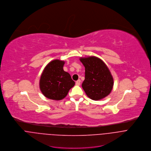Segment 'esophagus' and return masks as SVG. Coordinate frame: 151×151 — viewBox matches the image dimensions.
Wrapping results in <instances>:
<instances>
[{
  "label": "esophagus",
  "mask_w": 151,
  "mask_h": 151,
  "mask_svg": "<svg viewBox=\"0 0 151 151\" xmlns=\"http://www.w3.org/2000/svg\"><path fill=\"white\" fill-rule=\"evenodd\" d=\"M80 83H81V80H78L76 82V84L77 86H80Z\"/></svg>",
  "instance_id": "obj_1"
}]
</instances>
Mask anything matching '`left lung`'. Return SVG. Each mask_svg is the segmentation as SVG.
<instances>
[{"label": "left lung", "mask_w": 151, "mask_h": 151, "mask_svg": "<svg viewBox=\"0 0 151 151\" xmlns=\"http://www.w3.org/2000/svg\"><path fill=\"white\" fill-rule=\"evenodd\" d=\"M79 59L85 67L82 87L86 95L93 101L108 96L114 86V78L106 64L95 56L81 57Z\"/></svg>", "instance_id": "8db88e82"}]
</instances>
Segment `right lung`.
<instances>
[{
  "mask_svg": "<svg viewBox=\"0 0 151 151\" xmlns=\"http://www.w3.org/2000/svg\"><path fill=\"white\" fill-rule=\"evenodd\" d=\"M64 61L54 59L45 67L39 81V87L42 94L54 101L64 99L75 82L70 74L64 71Z\"/></svg>",
  "mask_w": 151,
  "mask_h": 151,
  "instance_id": "1",
  "label": "right lung"
}]
</instances>
